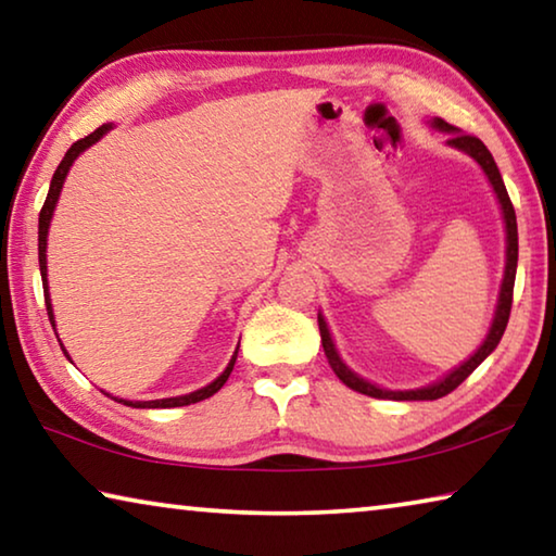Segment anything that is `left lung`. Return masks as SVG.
I'll list each match as a JSON object with an SVG mask.
<instances>
[{
  "instance_id": "1",
  "label": "left lung",
  "mask_w": 556,
  "mask_h": 556,
  "mask_svg": "<svg viewBox=\"0 0 556 556\" xmlns=\"http://www.w3.org/2000/svg\"><path fill=\"white\" fill-rule=\"evenodd\" d=\"M434 127H439L441 131H448V144L460 149V152H466L476 159L478 164L483 166V172L488 176V181L493 184L495 193H497V201H501V208H503V218H505V230H507V262H505V277H503V289H501V301H497V312L493 318V326H491V333L483 341V345L478 348V351L468 357V361L456 368L454 372H448L444 380H439L434 384H429V388H421V390H409V392H390V390H380L375 388V384L365 382L363 378H357L351 370L345 368L341 363V357H338L333 341H331V333H328L326 321L321 316H318V331H321V343H324V353L328 357V365H331L333 372L338 375V380L348 388L361 392V394H368V397L375 400H439V397H446L448 392H454L460 382H464L470 372H473L478 365H481L488 355L495 351V345L501 343V338L505 333V326H507V318H510V308H513V289H515V271H517V218H515V208H513V201L510 195H507V188L503 184V176L497 172L495 166V159L493 154L488 152V147L481 142V139L473 137V135H464V131H458L454 125H448L446 119L437 117L434 119Z\"/></svg>"
}]
</instances>
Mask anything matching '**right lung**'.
Returning a JSON list of instances; mask_svg holds the SVG:
<instances>
[{"instance_id":"add662e5","label":"right lung","mask_w":556,"mask_h":556,"mask_svg":"<svg viewBox=\"0 0 556 556\" xmlns=\"http://www.w3.org/2000/svg\"><path fill=\"white\" fill-rule=\"evenodd\" d=\"M110 127H112V125H102V127H98L96 131H90L88 137L78 139V142H75V144L68 149V152H65L63 162L59 164V168H55V174H53V178H51L49 195H46V203H43L41 215H39V267H41V281H43V299H46V312H49V321H51V326H53V331H55V324H53V312H51L49 287H46V235H49V223H51V215H53V208H55V201H59V193H61V188H63L65 174H68V168L73 166L75 156H78V154L83 152V149H88L90 144H96L98 139H100L102 135H105V131H108ZM61 348H63V345H61ZM63 353H65V351H63ZM235 357H238V353L232 355L230 365H228V368H225V372L220 375L218 380L211 382L208 388H203V390H195V392H191V394H184V397H168V400H154V402H127V400H117V402L127 404V407H152V409L162 407V409H166V407H186V404H195V402H201V400H208V397H213V394L223 388L225 380L230 378V372H232V365H235Z\"/></svg>"}]
</instances>
